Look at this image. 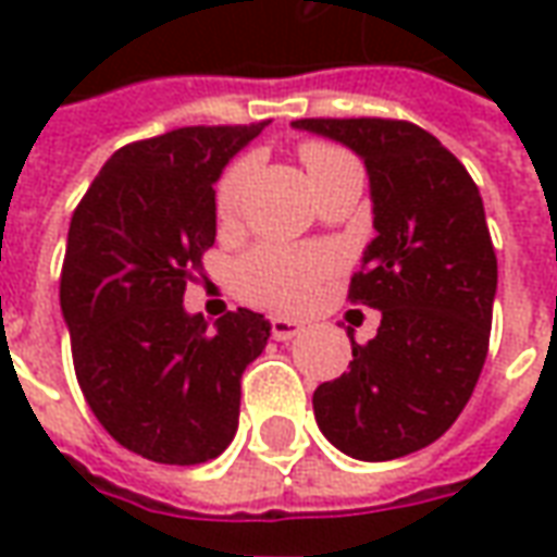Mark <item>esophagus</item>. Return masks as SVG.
Segmentation results:
<instances>
[{"label": "esophagus", "mask_w": 557, "mask_h": 557, "mask_svg": "<svg viewBox=\"0 0 557 557\" xmlns=\"http://www.w3.org/2000/svg\"><path fill=\"white\" fill-rule=\"evenodd\" d=\"M304 331L301 322H295V319H286V315H274L271 319V337L280 339V343H286V339H295Z\"/></svg>", "instance_id": "1"}]
</instances>
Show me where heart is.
Instances as JSON below:
<instances>
[{"label":"heart","mask_w":557,"mask_h":557,"mask_svg":"<svg viewBox=\"0 0 557 557\" xmlns=\"http://www.w3.org/2000/svg\"><path fill=\"white\" fill-rule=\"evenodd\" d=\"M346 154L327 143H304L301 160L310 175L322 172L331 163H337ZM250 160H235L230 170L220 175L214 208L223 223L238 218L244 206V194L250 184ZM331 271V256L313 253V250H295V247H277V244H262L235 265V286L244 298L277 310H298L310 301L319 289V283Z\"/></svg>","instance_id":"obj_1"}]
</instances>
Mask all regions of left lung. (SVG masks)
I'll return each mask as SVG.
<instances>
[{
    "mask_svg": "<svg viewBox=\"0 0 557 557\" xmlns=\"http://www.w3.org/2000/svg\"><path fill=\"white\" fill-rule=\"evenodd\" d=\"M367 166L375 238L349 301L382 310L349 373L315 387L319 430L363 462L414 454L454 426L490 351L498 259L478 184L423 127L399 119H298Z\"/></svg>",
    "mask_w": 557,
    "mask_h": 557,
    "instance_id": "obj_1",
    "label": "left lung"
}]
</instances>
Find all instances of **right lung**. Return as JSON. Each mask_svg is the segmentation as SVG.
Here are the masks:
<instances>
[{
	"mask_svg": "<svg viewBox=\"0 0 557 557\" xmlns=\"http://www.w3.org/2000/svg\"><path fill=\"white\" fill-rule=\"evenodd\" d=\"M268 122L178 127L122 146L79 199L59 301L83 397L115 442L163 466L220 456L242 375L271 337L262 313L184 310L218 235L214 182Z\"/></svg>",
	"mask_w": 557,
	"mask_h": 557,
	"instance_id": "obj_1",
	"label": "right lung"
}]
</instances>
